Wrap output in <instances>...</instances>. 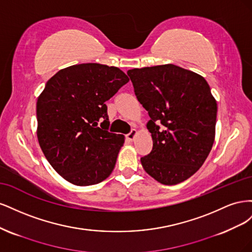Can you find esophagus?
<instances>
[{
    "instance_id": "esophagus-1",
    "label": "esophagus",
    "mask_w": 252,
    "mask_h": 252,
    "mask_svg": "<svg viewBox=\"0 0 252 252\" xmlns=\"http://www.w3.org/2000/svg\"><path fill=\"white\" fill-rule=\"evenodd\" d=\"M135 135H136V130H135V129H131L130 132H129L128 134H126V138L129 141H133L134 138H135Z\"/></svg>"
}]
</instances>
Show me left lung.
Instances as JSON below:
<instances>
[{
    "instance_id": "left-lung-1",
    "label": "left lung",
    "mask_w": 252,
    "mask_h": 252,
    "mask_svg": "<svg viewBox=\"0 0 252 252\" xmlns=\"http://www.w3.org/2000/svg\"><path fill=\"white\" fill-rule=\"evenodd\" d=\"M150 120L154 146L141 158L143 168L164 185L191 177L215 142L218 105L200 74L173 64L127 71Z\"/></svg>"
}]
</instances>
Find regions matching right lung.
I'll use <instances>...</instances> for the list:
<instances>
[{
  "label": "right lung",
  "instance_id": "right-lung-1",
  "mask_svg": "<svg viewBox=\"0 0 252 252\" xmlns=\"http://www.w3.org/2000/svg\"><path fill=\"white\" fill-rule=\"evenodd\" d=\"M118 67L73 65L48 80L36 102L37 140L60 175L78 186L107 179L124 135L108 131L105 102L128 83Z\"/></svg>",
  "mask_w": 252,
  "mask_h": 252
}]
</instances>
